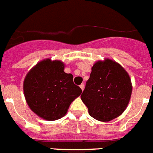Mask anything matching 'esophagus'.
<instances>
[{
  "instance_id": "obj_1",
  "label": "esophagus",
  "mask_w": 153,
  "mask_h": 153,
  "mask_svg": "<svg viewBox=\"0 0 153 153\" xmlns=\"http://www.w3.org/2000/svg\"><path fill=\"white\" fill-rule=\"evenodd\" d=\"M80 88L81 89H82V90H84V88H85V85H84V84H81L80 85Z\"/></svg>"
}]
</instances>
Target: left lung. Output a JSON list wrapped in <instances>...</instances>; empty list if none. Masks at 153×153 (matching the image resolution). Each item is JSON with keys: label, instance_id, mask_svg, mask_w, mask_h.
<instances>
[{"label": "left lung", "instance_id": "1", "mask_svg": "<svg viewBox=\"0 0 153 153\" xmlns=\"http://www.w3.org/2000/svg\"><path fill=\"white\" fill-rule=\"evenodd\" d=\"M132 84L128 73L110 59L92 67L81 99L95 120L108 122L122 115L130 101Z\"/></svg>", "mask_w": 153, "mask_h": 153}]
</instances>
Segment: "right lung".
<instances>
[{
    "mask_svg": "<svg viewBox=\"0 0 153 153\" xmlns=\"http://www.w3.org/2000/svg\"><path fill=\"white\" fill-rule=\"evenodd\" d=\"M60 60L43 59L25 77L23 92L30 108L48 121L65 115L73 100L82 89L73 82V75L64 72Z\"/></svg>",
    "mask_w": 153,
    "mask_h": 153,
    "instance_id": "right-lung-1",
    "label": "right lung"
}]
</instances>
